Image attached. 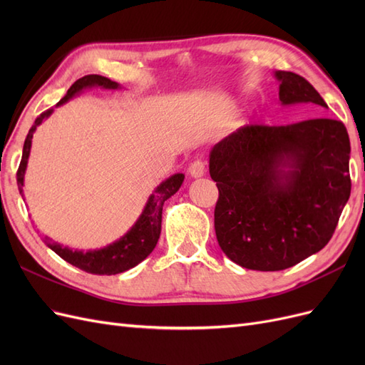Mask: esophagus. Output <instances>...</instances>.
<instances>
[{
	"label": "esophagus",
	"mask_w": 365,
	"mask_h": 365,
	"mask_svg": "<svg viewBox=\"0 0 365 365\" xmlns=\"http://www.w3.org/2000/svg\"><path fill=\"white\" fill-rule=\"evenodd\" d=\"M189 173L192 178H201V176H204L205 173V163L202 160L193 161L189 168Z\"/></svg>",
	"instance_id": "obj_1"
}]
</instances>
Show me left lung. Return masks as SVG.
<instances>
[{
	"label": "left lung",
	"instance_id": "8db88e82",
	"mask_svg": "<svg viewBox=\"0 0 365 365\" xmlns=\"http://www.w3.org/2000/svg\"><path fill=\"white\" fill-rule=\"evenodd\" d=\"M282 105L327 108L304 77L275 71ZM350 140L342 121L248 125L210 152L219 197V247L242 268L282 271L323 250L350 196Z\"/></svg>",
	"mask_w": 365,
	"mask_h": 365
}]
</instances>
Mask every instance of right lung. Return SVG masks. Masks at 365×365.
<instances>
[{
    "label": "right lung",
    "mask_w": 365,
    "mask_h": 365,
    "mask_svg": "<svg viewBox=\"0 0 365 365\" xmlns=\"http://www.w3.org/2000/svg\"><path fill=\"white\" fill-rule=\"evenodd\" d=\"M93 86H102L106 90H117L120 86L117 82H113L108 77L98 76V74H88L83 76L82 79L76 81L70 90L65 94L63 98H61L59 105H63L68 102L71 97L79 94L85 88H93ZM53 113V109H47L46 113H42L36 120L33 126L30 128L27 138L24 141V149H23V158H21L19 168L16 172V181H18V189L19 193H23V185H24V175L27 169V161L30 155V148H31V138L33 132L42 123L43 118H47ZM184 181L182 173H175L170 178L163 181L155 192H153L146 202L145 210H143L141 216L137 219V222L132 225V228L128 233L120 237L114 244L108 245L102 250H94V251H73L68 247H62L58 242H51L46 237L47 247L51 248L54 252L62 257L65 262L71 263L73 267L79 268L85 272L90 274H98V275H113L118 272H125L130 268L137 267L140 262L145 260L149 254L155 248L157 242L160 239L161 233V215H163V205L164 201H168L172 195L180 190V187Z\"/></svg>",
    "instance_id": "obj_1"
}]
</instances>
